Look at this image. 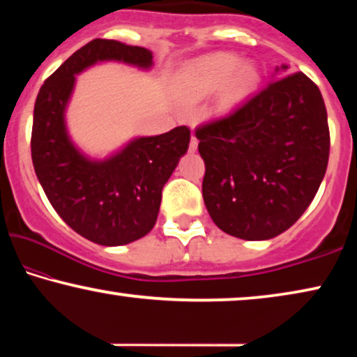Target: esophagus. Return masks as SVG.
I'll list each match as a JSON object with an SVG mask.
<instances>
[{
  "instance_id": "34e87169",
  "label": "esophagus",
  "mask_w": 357,
  "mask_h": 357,
  "mask_svg": "<svg viewBox=\"0 0 357 357\" xmlns=\"http://www.w3.org/2000/svg\"><path fill=\"white\" fill-rule=\"evenodd\" d=\"M190 153H195L198 149V138L195 135H192V139H190V146H188Z\"/></svg>"
}]
</instances>
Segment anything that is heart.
<instances>
[{"instance_id": "b5f03b06", "label": "heart", "mask_w": 357, "mask_h": 357, "mask_svg": "<svg viewBox=\"0 0 357 357\" xmlns=\"http://www.w3.org/2000/svg\"><path fill=\"white\" fill-rule=\"evenodd\" d=\"M237 60L231 55H216L206 58L202 63H198L192 71V77L197 89L202 94H209L226 84L231 79L232 73L236 71ZM257 73L252 66H242L236 76V89L243 91L255 81Z\"/></svg>"}]
</instances>
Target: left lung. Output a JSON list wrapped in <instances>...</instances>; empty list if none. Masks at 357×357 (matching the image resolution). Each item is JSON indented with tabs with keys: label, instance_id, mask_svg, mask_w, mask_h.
Wrapping results in <instances>:
<instances>
[{
	"label": "left lung",
	"instance_id": "8db88e82",
	"mask_svg": "<svg viewBox=\"0 0 357 357\" xmlns=\"http://www.w3.org/2000/svg\"><path fill=\"white\" fill-rule=\"evenodd\" d=\"M282 65L265 89L199 125L203 199L229 236L266 241L289 229L314 199L330 155L320 89Z\"/></svg>",
	"mask_w": 357,
	"mask_h": 357
}]
</instances>
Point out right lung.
<instances>
[{
  "instance_id": "right-lung-1",
  "label": "right lung",
  "mask_w": 357,
  "mask_h": 357,
  "mask_svg": "<svg viewBox=\"0 0 357 357\" xmlns=\"http://www.w3.org/2000/svg\"><path fill=\"white\" fill-rule=\"evenodd\" d=\"M153 66V53L116 40L94 38L73 53L38 91L31 138L32 162L48 202L87 241L115 247L154 227L162 188L187 153V126L136 138L105 160H91L71 143L65 109L76 75L97 61Z\"/></svg>"
}]
</instances>
